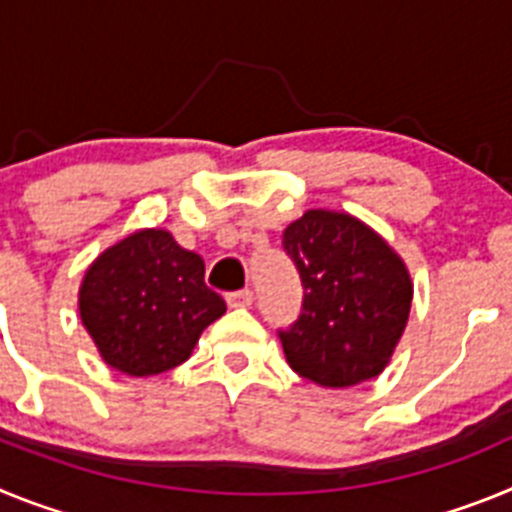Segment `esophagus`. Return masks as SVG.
<instances>
[{
	"label": "esophagus",
	"mask_w": 512,
	"mask_h": 512,
	"mask_svg": "<svg viewBox=\"0 0 512 512\" xmlns=\"http://www.w3.org/2000/svg\"><path fill=\"white\" fill-rule=\"evenodd\" d=\"M225 300H228L230 307H251L253 305V292H251V289H238V292H230Z\"/></svg>",
	"instance_id": "obj_1"
}]
</instances>
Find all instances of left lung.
Instances as JSON below:
<instances>
[{
    "mask_svg": "<svg viewBox=\"0 0 512 512\" xmlns=\"http://www.w3.org/2000/svg\"><path fill=\"white\" fill-rule=\"evenodd\" d=\"M282 246L302 282L300 318L277 330L289 366L333 390L377 377L413 302L400 256L369 225L328 210H307Z\"/></svg>",
    "mask_w": 512,
    "mask_h": 512,
    "instance_id": "1",
    "label": "left lung"
}]
</instances>
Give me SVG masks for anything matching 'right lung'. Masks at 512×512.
Segmentation results:
<instances>
[{
  "mask_svg": "<svg viewBox=\"0 0 512 512\" xmlns=\"http://www.w3.org/2000/svg\"><path fill=\"white\" fill-rule=\"evenodd\" d=\"M79 312L112 369L151 377L189 359L225 302L205 284V261L197 253L166 230H140L89 266Z\"/></svg>",
  "mask_w": 512,
  "mask_h": 512,
  "instance_id": "right-lung-1",
  "label": "right lung"
}]
</instances>
